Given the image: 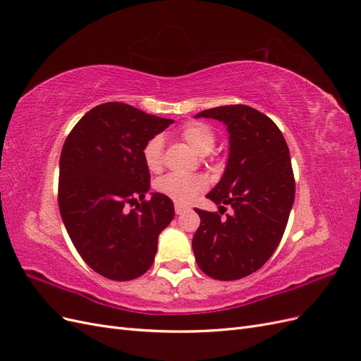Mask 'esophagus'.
<instances>
[{"mask_svg":"<svg viewBox=\"0 0 361 361\" xmlns=\"http://www.w3.org/2000/svg\"><path fill=\"white\" fill-rule=\"evenodd\" d=\"M187 209H188V207H187V206H183V204H179V203L174 204V211H176V214H178V215L183 214V212L187 211Z\"/></svg>","mask_w":361,"mask_h":361,"instance_id":"34e87169","label":"esophagus"}]
</instances>
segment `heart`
Masks as SVG:
<instances>
[{
  "label": "heart",
  "mask_w": 361,
  "mask_h": 361,
  "mask_svg": "<svg viewBox=\"0 0 361 361\" xmlns=\"http://www.w3.org/2000/svg\"><path fill=\"white\" fill-rule=\"evenodd\" d=\"M180 137L195 154L204 157L209 155L215 147V133L214 129L202 122L187 123L180 129ZM143 159L146 167L158 173L162 169V140L159 137L150 138L143 147ZM155 188L166 197L176 203H190L206 188V179L200 174H176L170 173L157 180Z\"/></svg>",
  "instance_id": "obj_1"
}]
</instances>
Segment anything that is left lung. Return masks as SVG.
Here are the masks:
<instances>
[{
  "label": "left lung",
  "mask_w": 361,
  "mask_h": 361,
  "mask_svg": "<svg viewBox=\"0 0 361 361\" xmlns=\"http://www.w3.org/2000/svg\"><path fill=\"white\" fill-rule=\"evenodd\" d=\"M195 117L220 120L228 133L223 176L206 195L234 209L223 219L195 209L200 226L192 238L199 268L215 280H238L265 265L281 241L295 199L289 147L272 120L247 105H224Z\"/></svg>",
  "instance_id": "obj_1"
}]
</instances>
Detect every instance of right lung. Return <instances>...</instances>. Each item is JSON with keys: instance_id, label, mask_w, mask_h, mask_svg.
Returning a JSON list of instances; mask_svg holds the SVG:
<instances>
[{"instance_id": "1", "label": "right lung", "mask_w": 361, "mask_h": 361, "mask_svg": "<svg viewBox=\"0 0 361 361\" xmlns=\"http://www.w3.org/2000/svg\"><path fill=\"white\" fill-rule=\"evenodd\" d=\"M173 123L122 102L101 104L68 135L60 157L59 206L76 251L97 274L128 281L154 264L173 202L152 192L143 147ZM140 198V202L136 200ZM136 204L128 210L127 204Z\"/></svg>"}]
</instances>
